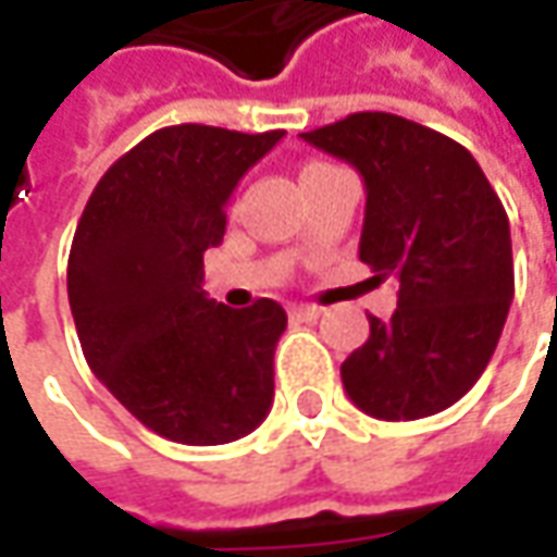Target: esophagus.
Returning <instances> with one entry per match:
<instances>
[{
	"instance_id": "esophagus-1",
	"label": "esophagus",
	"mask_w": 557,
	"mask_h": 557,
	"mask_svg": "<svg viewBox=\"0 0 557 557\" xmlns=\"http://www.w3.org/2000/svg\"><path fill=\"white\" fill-rule=\"evenodd\" d=\"M290 315H294V319H300V322H315V319L322 315V307H310V304H304V307H290Z\"/></svg>"
}]
</instances>
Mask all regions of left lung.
<instances>
[{
    "mask_svg": "<svg viewBox=\"0 0 557 557\" xmlns=\"http://www.w3.org/2000/svg\"><path fill=\"white\" fill-rule=\"evenodd\" d=\"M366 183L359 260L399 282L391 319L341 366L344 391L384 421L437 416L474 387L515 297L508 216L468 148L384 111L300 133Z\"/></svg>",
    "mask_w": 557,
    "mask_h": 557,
    "instance_id": "left-lung-1",
    "label": "left lung"
}]
</instances>
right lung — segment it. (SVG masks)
Here are the masks:
<instances>
[{
	"instance_id": "right-lung-1",
	"label": "right lung",
	"mask_w": 557,
	"mask_h": 557,
	"mask_svg": "<svg viewBox=\"0 0 557 557\" xmlns=\"http://www.w3.org/2000/svg\"><path fill=\"white\" fill-rule=\"evenodd\" d=\"M180 123L151 133L101 180L76 225L67 297L96 377L145 428L185 446L245 437L272 409L275 300L232 310L203 290V250L225 203L282 141Z\"/></svg>"
}]
</instances>
